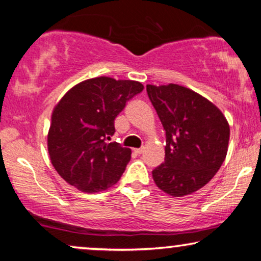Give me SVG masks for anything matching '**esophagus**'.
<instances>
[{"mask_svg": "<svg viewBox=\"0 0 261 261\" xmlns=\"http://www.w3.org/2000/svg\"><path fill=\"white\" fill-rule=\"evenodd\" d=\"M144 147L141 148H134V153H137V154H142V152H144Z\"/></svg>", "mask_w": 261, "mask_h": 261, "instance_id": "34e87169", "label": "esophagus"}]
</instances>
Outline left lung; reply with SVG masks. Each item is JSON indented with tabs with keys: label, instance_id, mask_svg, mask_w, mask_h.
Here are the masks:
<instances>
[{
	"label": "left lung",
	"instance_id": "1",
	"mask_svg": "<svg viewBox=\"0 0 261 261\" xmlns=\"http://www.w3.org/2000/svg\"><path fill=\"white\" fill-rule=\"evenodd\" d=\"M147 95L165 129V160L152 171L156 187L180 197L204 187L228 151L229 124L221 110L177 84L147 85Z\"/></svg>",
	"mask_w": 261,
	"mask_h": 261
}]
</instances>
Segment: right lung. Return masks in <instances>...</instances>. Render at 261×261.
<instances>
[{"label":"right lung","mask_w":261,"mask_h":261,"mask_svg":"<svg viewBox=\"0 0 261 261\" xmlns=\"http://www.w3.org/2000/svg\"><path fill=\"white\" fill-rule=\"evenodd\" d=\"M142 90L139 82L97 77L64 95L53 110L47 137L51 163L63 179L89 194L119 181L132 151L108 141L115 133V117Z\"/></svg>","instance_id":"1"}]
</instances>
